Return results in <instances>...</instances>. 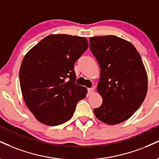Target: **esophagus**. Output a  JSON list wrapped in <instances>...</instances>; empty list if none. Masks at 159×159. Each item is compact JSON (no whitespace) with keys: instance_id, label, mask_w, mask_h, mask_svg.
Segmentation results:
<instances>
[{"instance_id":"esophagus-1","label":"esophagus","mask_w":159,"mask_h":159,"mask_svg":"<svg viewBox=\"0 0 159 159\" xmlns=\"http://www.w3.org/2000/svg\"><path fill=\"white\" fill-rule=\"evenodd\" d=\"M87 91H88V95H93V93H94V92H95L93 88H89V89H87Z\"/></svg>"}]
</instances>
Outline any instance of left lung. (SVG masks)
I'll return each mask as SVG.
<instances>
[{"label":"left lung","mask_w":159,"mask_h":159,"mask_svg":"<svg viewBox=\"0 0 159 159\" xmlns=\"http://www.w3.org/2000/svg\"><path fill=\"white\" fill-rule=\"evenodd\" d=\"M89 48L101 68L97 90L103 101L95 116L110 125L121 123L147 95V74L140 55L130 42L115 35L89 38Z\"/></svg>","instance_id":"1"}]
</instances>
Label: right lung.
Listing matches in <instances>:
<instances>
[{"instance_id":"right-lung-1","label":"right lung","mask_w":159,"mask_h":159,"mask_svg":"<svg viewBox=\"0 0 159 159\" xmlns=\"http://www.w3.org/2000/svg\"><path fill=\"white\" fill-rule=\"evenodd\" d=\"M88 47L86 38L49 35L24 56L19 72L23 98L42 124L65 123L86 97L87 88L75 83L74 64Z\"/></svg>"}]
</instances>
